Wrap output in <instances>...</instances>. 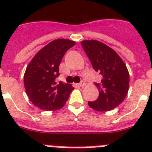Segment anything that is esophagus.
Masks as SVG:
<instances>
[{
    "label": "esophagus",
    "instance_id": "obj_1",
    "mask_svg": "<svg viewBox=\"0 0 152 152\" xmlns=\"http://www.w3.org/2000/svg\"><path fill=\"white\" fill-rule=\"evenodd\" d=\"M79 86H80V87H84V86H86V83H85L84 81H82V82L79 84Z\"/></svg>",
    "mask_w": 152,
    "mask_h": 152
}]
</instances>
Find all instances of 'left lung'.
<instances>
[{"label": "left lung", "instance_id": "1", "mask_svg": "<svg viewBox=\"0 0 152 152\" xmlns=\"http://www.w3.org/2000/svg\"><path fill=\"white\" fill-rule=\"evenodd\" d=\"M94 70L101 79L95 83L99 96L94 101H88L89 106L98 112L116 108L126 97L129 89V73L119 55L106 44L94 40L81 42Z\"/></svg>", "mask_w": 152, "mask_h": 152}]
</instances>
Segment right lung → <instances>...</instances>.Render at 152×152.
Instances as JSON below:
<instances>
[{"label":"right lung","instance_id":"1","mask_svg":"<svg viewBox=\"0 0 152 152\" xmlns=\"http://www.w3.org/2000/svg\"><path fill=\"white\" fill-rule=\"evenodd\" d=\"M75 43L66 39H55L41 49L27 66L24 75L27 95L40 110L62 108L74 89L70 84H57L55 79L59 76V65L65 52Z\"/></svg>","mask_w":152,"mask_h":152}]
</instances>
